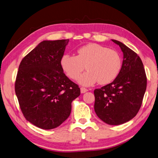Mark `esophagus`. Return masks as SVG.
I'll return each instance as SVG.
<instances>
[{
  "mask_svg": "<svg viewBox=\"0 0 158 158\" xmlns=\"http://www.w3.org/2000/svg\"><path fill=\"white\" fill-rule=\"evenodd\" d=\"M87 91H88V89L83 88V87H81V88H80V92H81V93H85L86 92H87Z\"/></svg>",
  "mask_w": 158,
  "mask_h": 158,
  "instance_id": "1",
  "label": "esophagus"
}]
</instances>
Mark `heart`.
Masks as SVG:
<instances>
[{
	"instance_id": "1",
	"label": "heart",
	"mask_w": 158,
	"mask_h": 158,
	"mask_svg": "<svg viewBox=\"0 0 158 158\" xmlns=\"http://www.w3.org/2000/svg\"><path fill=\"white\" fill-rule=\"evenodd\" d=\"M64 72L76 80L84 69H88L78 78V82L90 86L99 81L106 85L115 79L120 73L122 61L118 52L102 45L90 43L80 48L78 55L66 54L61 59Z\"/></svg>"
}]
</instances>
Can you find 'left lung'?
<instances>
[{
    "mask_svg": "<svg viewBox=\"0 0 158 158\" xmlns=\"http://www.w3.org/2000/svg\"><path fill=\"white\" fill-rule=\"evenodd\" d=\"M111 40L123 52L122 68L113 82L94 90V109L106 124L120 125L138 113L147 88V77L138 55L121 42Z\"/></svg>",
    "mask_w": 158,
    "mask_h": 158,
    "instance_id": "obj_1",
    "label": "left lung"
}]
</instances>
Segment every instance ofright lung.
Segmentation results:
<instances>
[{"mask_svg":"<svg viewBox=\"0 0 158 158\" xmlns=\"http://www.w3.org/2000/svg\"><path fill=\"white\" fill-rule=\"evenodd\" d=\"M69 39L43 40L21 61L15 90L24 117L36 127L57 128L69 116L78 86L64 73L61 59Z\"/></svg>","mask_w":158,"mask_h":158,"instance_id":"1","label":"right lung"}]
</instances>
